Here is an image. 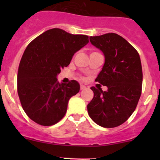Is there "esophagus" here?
I'll use <instances>...</instances> for the list:
<instances>
[{"label":"esophagus","instance_id":"esophagus-1","mask_svg":"<svg viewBox=\"0 0 160 160\" xmlns=\"http://www.w3.org/2000/svg\"><path fill=\"white\" fill-rule=\"evenodd\" d=\"M86 88V86L82 85V84H81V85H80V90H83V89H85Z\"/></svg>","mask_w":160,"mask_h":160}]
</instances>
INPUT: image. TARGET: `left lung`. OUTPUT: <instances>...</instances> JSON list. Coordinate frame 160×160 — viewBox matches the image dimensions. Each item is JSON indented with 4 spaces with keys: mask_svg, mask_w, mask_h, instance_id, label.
<instances>
[{
    "mask_svg": "<svg viewBox=\"0 0 160 160\" xmlns=\"http://www.w3.org/2000/svg\"><path fill=\"white\" fill-rule=\"evenodd\" d=\"M104 56V64L95 81L108 87H91L94 97L88 104L90 118L98 126L113 128L128 120L141 94L143 74L138 52L123 38L108 33L89 37Z\"/></svg>",
    "mask_w": 160,
    "mask_h": 160,
    "instance_id": "8db88e82",
    "label": "left lung"
}]
</instances>
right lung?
<instances>
[{"label": "right lung", "mask_w": 160, "mask_h": 160, "mask_svg": "<svg viewBox=\"0 0 160 160\" xmlns=\"http://www.w3.org/2000/svg\"><path fill=\"white\" fill-rule=\"evenodd\" d=\"M88 43V36L52 28L29 43L20 61L17 89L22 107L31 120L52 126L63 118L69 99L80 91V84L76 80L59 83L57 76Z\"/></svg>", "instance_id": "obj_1"}]
</instances>
